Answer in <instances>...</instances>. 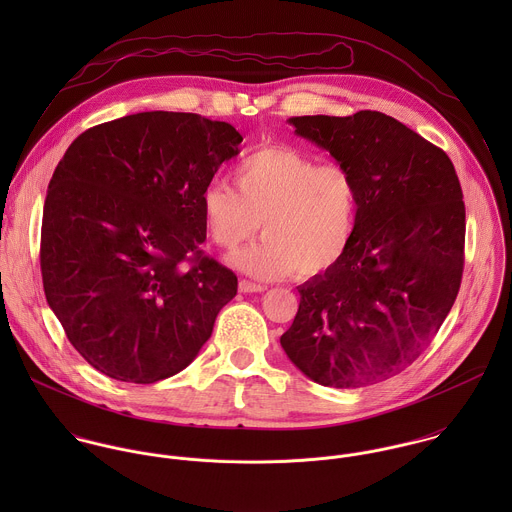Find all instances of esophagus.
<instances>
[{
  "mask_svg": "<svg viewBox=\"0 0 512 512\" xmlns=\"http://www.w3.org/2000/svg\"><path fill=\"white\" fill-rule=\"evenodd\" d=\"M238 288H240V292L242 293H260L266 290V286H262V284H254V282H248V280H240Z\"/></svg>",
  "mask_w": 512,
  "mask_h": 512,
  "instance_id": "esophagus-1",
  "label": "esophagus"
}]
</instances>
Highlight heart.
Instances as JSON below:
<instances>
[{
	"instance_id": "b5f03b06",
	"label": "heart",
	"mask_w": 512,
	"mask_h": 512,
	"mask_svg": "<svg viewBox=\"0 0 512 512\" xmlns=\"http://www.w3.org/2000/svg\"><path fill=\"white\" fill-rule=\"evenodd\" d=\"M234 185L213 181L201 195V211L222 248L248 240L262 219L264 238L230 256L238 270L262 280L292 272L311 278L347 250L357 195L343 165H317L293 147H260L236 163Z\"/></svg>"
}]
</instances>
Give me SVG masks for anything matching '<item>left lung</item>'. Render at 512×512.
Returning <instances> with one entry per match:
<instances>
[{"instance_id":"1","label":"left lung","mask_w":512,"mask_h":512,"mask_svg":"<svg viewBox=\"0 0 512 512\" xmlns=\"http://www.w3.org/2000/svg\"><path fill=\"white\" fill-rule=\"evenodd\" d=\"M290 124L349 171L357 215L339 262L297 288L299 309L280 343L317 384L386 380L422 355L461 286L465 203L455 167L382 112Z\"/></svg>"}]
</instances>
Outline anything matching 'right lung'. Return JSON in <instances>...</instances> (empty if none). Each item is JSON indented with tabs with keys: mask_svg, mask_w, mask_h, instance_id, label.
Instances as JSON below:
<instances>
[{
	"mask_svg": "<svg viewBox=\"0 0 512 512\" xmlns=\"http://www.w3.org/2000/svg\"><path fill=\"white\" fill-rule=\"evenodd\" d=\"M242 136L187 112H140L80 134L49 183L47 303L98 372L153 384L181 372L236 295L205 256L201 195Z\"/></svg>",
	"mask_w": 512,
	"mask_h": 512,
	"instance_id": "right-lung-1",
	"label": "right lung"
}]
</instances>
